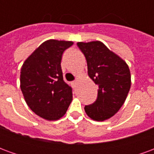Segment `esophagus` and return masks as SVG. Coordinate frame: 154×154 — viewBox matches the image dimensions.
<instances>
[{
    "label": "esophagus",
    "mask_w": 154,
    "mask_h": 154,
    "mask_svg": "<svg viewBox=\"0 0 154 154\" xmlns=\"http://www.w3.org/2000/svg\"><path fill=\"white\" fill-rule=\"evenodd\" d=\"M71 84H72V87H77V81H74V82H71Z\"/></svg>",
    "instance_id": "esophagus-1"
}]
</instances>
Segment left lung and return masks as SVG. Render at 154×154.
<instances>
[{"mask_svg": "<svg viewBox=\"0 0 154 154\" xmlns=\"http://www.w3.org/2000/svg\"><path fill=\"white\" fill-rule=\"evenodd\" d=\"M77 46L87 59L89 77L99 88L96 101L84 109L90 118L103 121L117 113L125 100L131 85L129 67L100 41L80 42Z\"/></svg>", "mask_w": 154, "mask_h": 154, "instance_id": "8db88e82", "label": "left lung"}]
</instances>
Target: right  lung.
<instances>
[{
    "instance_id": "right-lung-1",
    "label": "right lung",
    "mask_w": 154,
    "mask_h": 154,
    "mask_svg": "<svg viewBox=\"0 0 154 154\" xmlns=\"http://www.w3.org/2000/svg\"><path fill=\"white\" fill-rule=\"evenodd\" d=\"M72 41L44 42L25 61L20 70V88L29 107L48 120L65 115L72 99V89L63 80V54Z\"/></svg>"
}]
</instances>
